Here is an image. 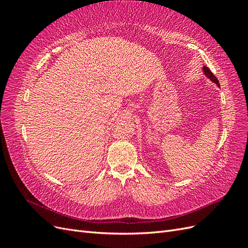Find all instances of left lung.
I'll use <instances>...</instances> for the list:
<instances>
[{"label": "left lung", "instance_id": "left-lung-1", "mask_svg": "<svg viewBox=\"0 0 248 248\" xmlns=\"http://www.w3.org/2000/svg\"><path fill=\"white\" fill-rule=\"evenodd\" d=\"M202 72H204V74L206 76V78H209L210 80H211L212 82H214V84H216V86H217V87H219V88H220L218 79H217V78L214 77V74H213L211 71H210V69L208 68V67H206V66L202 67Z\"/></svg>", "mask_w": 248, "mask_h": 248}]
</instances>
